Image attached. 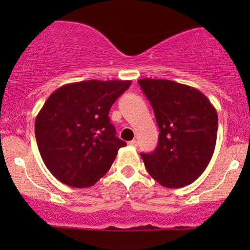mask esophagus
I'll return each mask as SVG.
<instances>
[{
  "mask_svg": "<svg viewBox=\"0 0 250 250\" xmlns=\"http://www.w3.org/2000/svg\"><path fill=\"white\" fill-rule=\"evenodd\" d=\"M128 145L133 146V147H137V146H138V141L137 140H130L129 143H128Z\"/></svg>",
  "mask_w": 250,
  "mask_h": 250,
  "instance_id": "1",
  "label": "esophagus"
}]
</instances>
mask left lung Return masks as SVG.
Masks as SVG:
<instances>
[{"label":"left lung","mask_w":250,"mask_h":250,"mask_svg":"<svg viewBox=\"0 0 250 250\" xmlns=\"http://www.w3.org/2000/svg\"><path fill=\"white\" fill-rule=\"evenodd\" d=\"M160 128L158 145L141 153L148 174L168 188L190 185L206 170L218 134V113L196 88L169 80L138 81Z\"/></svg>","instance_id":"8db88e82"}]
</instances>
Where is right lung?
I'll list each match as a JSON object with an SVG mask.
<instances>
[{
	"instance_id": "1",
	"label": "right lung",
	"mask_w": 250,
	"mask_h": 250,
	"mask_svg": "<svg viewBox=\"0 0 250 250\" xmlns=\"http://www.w3.org/2000/svg\"><path fill=\"white\" fill-rule=\"evenodd\" d=\"M130 81L89 80L64 84L49 95L35 121L44 165L65 185L93 186L112 166L125 141L116 137L109 111Z\"/></svg>"
}]
</instances>
